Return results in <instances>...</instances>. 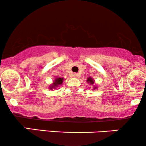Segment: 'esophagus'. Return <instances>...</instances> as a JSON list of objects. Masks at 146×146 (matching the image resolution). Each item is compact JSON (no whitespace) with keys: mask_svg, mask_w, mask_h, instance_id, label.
<instances>
[{"mask_svg":"<svg viewBox=\"0 0 146 146\" xmlns=\"http://www.w3.org/2000/svg\"><path fill=\"white\" fill-rule=\"evenodd\" d=\"M73 76L74 77V78H78V73H73Z\"/></svg>","mask_w":146,"mask_h":146,"instance_id":"34e87169","label":"esophagus"}]
</instances>
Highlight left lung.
Returning <instances> with one entry per match:
<instances>
[{
    "mask_svg": "<svg viewBox=\"0 0 146 146\" xmlns=\"http://www.w3.org/2000/svg\"><path fill=\"white\" fill-rule=\"evenodd\" d=\"M87 82L90 84L93 85V84H94V80H93V78H90V77H89V78H87ZM96 88H97V87L96 86H94L93 89L95 90V89H96Z\"/></svg>",
    "mask_w": 146,
    "mask_h": 146,
    "instance_id": "obj_1",
    "label": "left lung"
}]
</instances>
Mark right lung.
<instances>
[{
    "instance_id": "right-lung-1",
    "label": "right lung",
    "mask_w": 146,
    "mask_h": 146,
    "mask_svg": "<svg viewBox=\"0 0 146 146\" xmlns=\"http://www.w3.org/2000/svg\"><path fill=\"white\" fill-rule=\"evenodd\" d=\"M63 81H64V78H56L55 79V80L53 81V82L51 84V85H50L49 86V88L51 90L53 89V88H58V86H60V85H62V84L63 83Z\"/></svg>"
}]
</instances>
